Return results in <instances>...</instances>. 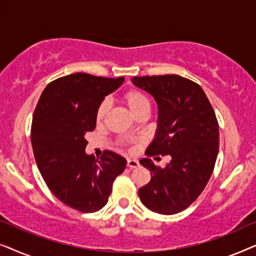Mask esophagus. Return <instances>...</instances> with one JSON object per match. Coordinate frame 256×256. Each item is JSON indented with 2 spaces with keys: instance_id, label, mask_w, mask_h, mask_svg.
Returning a JSON list of instances; mask_svg holds the SVG:
<instances>
[{
  "instance_id": "34e87169",
  "label": "esophagus",
  "mask_w": 256,
  "mask_h": 256,
  "mask_svg": "<svg viewBox=\"0 0 256 256\" xmlns=\"http://www.w3.org/2000/svg\"><path fill=\"white\" fill-rule=\"evenodd\" d=\"M127 166L129 169H134L138 166V162L136 160H127Z\"/></svg>"
}]
</instances>
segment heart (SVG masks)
<instances>
[{"label":"heart","instance_id":"1","mask_svg":"<svg viewBox=\"0 0 256 256\" xmlns=\"http://www.w3.org/2000/svg\"><path fill=\"white\" fill-rule=\"evenodd\" d=\"M122 101H124L130 113L138 118V115L148 114L150 108H152V99L146 94L144 90L140 88H132L124 93L122 96ZM108 113V102L107 101H102L99 104L96 114V124H102L104 118L107 116Z\"/></svg>","mask_w":256,"mask_h":256}]
</instances>
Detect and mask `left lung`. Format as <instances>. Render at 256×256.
Listing matches in <instances>:
<instances>
[{"instance_id": "8db88e82", "label": "left lung", "mask_w": 256, "mask_h": 256, "mask_svg": "<svg viewBox=\"0 0 256 256\" xmlns=\"http://www.w3.org/2000/svg\"><path fill=\"white\" fill-rule=\"evenodd\" d=\"M132 82L158 104L155 138L146 155L171 157L163 169L150 158L140 160L152 174L138 190L140 199L152 212L174 214L199 197L214 169L219 150L216 113L202 87L180 76H134Z\"/></svg>"}]
</instances>
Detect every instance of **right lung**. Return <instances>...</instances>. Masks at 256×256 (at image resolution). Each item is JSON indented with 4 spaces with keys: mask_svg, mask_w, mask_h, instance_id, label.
I'll use <instances>...</instances> for the list:
<instances>
[{
    "mask_svg": "<svg viewBox=\"0 0 256 256\" xmlns=\"http://www.w3.org/2000/svg\"><path fill=\"white\" fill-rule=\"evenodd\" d=\"M124 80L87 73L62 76L45 87L34 110L31 143L38 169L52 194L76 211L102 208L127 164L110 150L100 160L85 152V134L96 128L98 107Z\"/></svg>",
    "mask_w": 256,
    "mask_h": 256,
    "instance_id": "add662e5",
    "label": "right lung"
}]
</instances>
